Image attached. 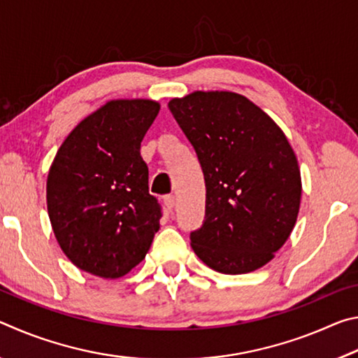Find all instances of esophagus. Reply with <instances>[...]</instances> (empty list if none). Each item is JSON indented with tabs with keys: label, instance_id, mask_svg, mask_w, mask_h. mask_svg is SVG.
<instances>
[{
	"label": "esophagus",
	"instance_id": "1",
	"mask_svg": "<svg viewBox=\"0 0 358 358\" xmlns=\"http://www.w3.org/2000/svg\"><path fill=\"white\" fill-rule=\"evenodd\" d=\"M164 205H166L169 210H172L175 207V196H172V194H169V196H164Z\"/></svg>",
	"mask_w": 358,
	"mask_h": 358
}]
</instances>
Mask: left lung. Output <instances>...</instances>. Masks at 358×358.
<instances>
[{"label":"left lung","mask_w":358,"mask_h":358,"mask_svg":"<svg viewBox=\"0 0 358 358\" xmlns=\"http://www.w3.org/2000/svg\"><path fill=\"white\" fill-rule=\"evenodd\" d=\"M169 108L196 150L207 197L191 232L197 257L220 273H250L286 243L301 178L284 132L262 108L230 92H196Z\"/></svg>","instance_id":"left-lung-1"}]
</instances>
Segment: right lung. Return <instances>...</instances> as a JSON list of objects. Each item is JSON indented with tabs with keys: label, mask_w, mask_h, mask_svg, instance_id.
<instances>
[{
	"label": "right lung",
	"mask_w": 358,
	"mask_h": 358,
	"mask_svg": "<svg viewBox=\"0 0 358 358\" xmlns=\"http://www.w3.org/2000/svg\"><path fill=\"white\" fill-rule=\"evenodd\" d=\"M159 113L148 99L110 101L66 137L47 178V210L63 252L83 271L121 278L141 264L162 208L148 192L141 142Z\"/></svg>",
	"instance_id": "right-lung-1"
}]
</instances>
